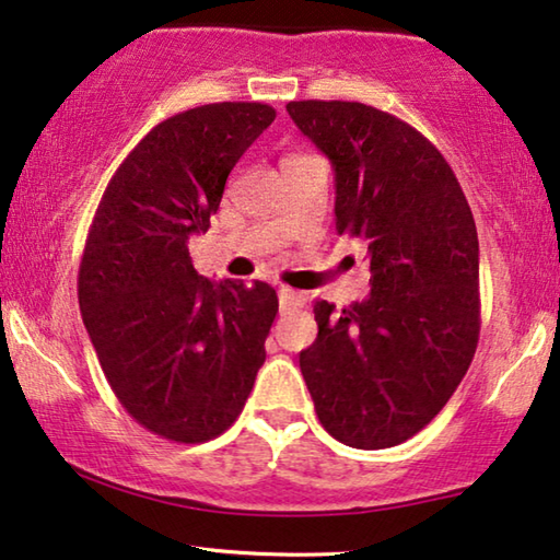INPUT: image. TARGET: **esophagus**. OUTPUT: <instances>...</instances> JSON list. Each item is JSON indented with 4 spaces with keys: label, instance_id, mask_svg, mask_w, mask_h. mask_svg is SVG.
I'll return each instance as SVG.
<instances>
[{
    "label": "esophagus",
    "instance_id": "obj_1",
    "mask_svg": "<svg viewBox=\"0 0 560 560\" xmlns=\"http://www.w3.org/2000/svg\"><path fill=\"white\" fill-rule=\"evenodd\" d=\"M306 304V294H301V291H294V289H279V306L281 312H296V308H304Z\"/></svg>",
    "mask_w": 560,
    "mask_h": 560
}]
</instances>
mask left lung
<instances>
[{
  "label": "left lung",
  "mask_w": 560,
  "mask_h": 560,
  "mask_svg": "<svg viewBox=\"0 0 560 560\" xmlns=\"http://www.w3.org/2000/svg\"><path fill=\"white\" fill-rule=\"evenodd\" d=\"M331 159L336 232L366 242L371 294L334 312L299 353L318 421L351 448H392L429 425L481 331L478 234L454 168L411 124L361 102L287 104Z\"/></svg>",
  "instance_id": "obj_1"
}]
</instances>
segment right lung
<instances>
[{"mask_svg":"<svg viewBox=\"0 0 560 560\" xmlns=\"http://www.w3.org/2000/svg\"><path fill=\"white\" fill-rule=\"evenodd\" d=\"M277 119L261 102L174 114L106 184L79 264V308L114 396L176 443L232 425L266 359L279 312L269 283L197 273L189 236L207 232L238 159Z\"/></svg>","mask_w":560,"mask_h":560,"instance_id":"right-lung-1","label":"right lung"}]
</instances>
